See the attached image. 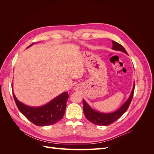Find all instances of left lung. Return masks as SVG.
Wrapping results in <instances>:
<instances>
[{
  "mask_svg": "<svg viewBox=\"0 0 154 154\" xmlns=\"http://www.w3.org/2000/svg\"><path fill=\"white\" fill-rule=\"evenodd\" d=\"M112 49L116 51H120L122 52L128 54L127 51L123 47V46L119 44V43L116 42L115 41H112ZM135 88V83L134 84V87L132 88V91L131 94H130L128 99L125 101V103L120 107V108L114 112L112 113H101L99 112L96 110H93L91 107L88 105L87 102L83 100V112L86 118L90 121L92 123H94L97 125H104V126H108L116 120L118 119L120 117L124 114L127 110L128 109V106L131 103V101L132 100Z\"/></svg>",
  "mask_w": 154,
  "mask_h": 154,
  "instance_id": "obj_1",
  "label": "left lung"
}]
</instances>
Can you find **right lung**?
<instances>
[{"mask_svg":"<svg viewBox=\"0 0 154 154\" xmlns=\"http://www.w3.org/2000/svg\"><path fill=\"white\" fill-rule=\"evenodd\" d=\"M32 43L28 47H30ZM14 100L18 110L31 123L37 126H48L57 123L63 117L69 97L67 92L55 97L45 105L33 107L27 106L18 101L13 93Z\"/></svg>","mask_w":154,"mask_h":154,"instance_id":"add662e5","label":"right lung"}]
</instances>
